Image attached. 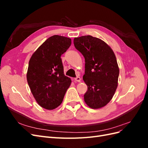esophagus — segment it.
I'll list each match as a JSON object with an SVG mask.
<instances>
[{"label": "esophagus", "instance_id": "34e87169", "mask_svg": "<svg viewBox=\"0 0 148 148\" xmlns=\"http://www.w3.org/2000/svg\"><path fill=\"white\" fill-rule=\"evenodd\" d=\"M74 79H75V82H81V78H80V77H77V78H75Z\"/></svg>", "mask_w": 148, "mask_h": 148}]
</instances>
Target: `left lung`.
<instances>
[{"label": "left lung", "mask_w": 148, "mask_h": 148, "mask_svg": "<svg viewBox=\"0 0 148 148\" xmlns=\"http://www.w3.org/2000/svg\"><path fill=\"white\" fill-rule=\"evenodd\" d=\"M73 44L85 59L83 79L88 91L84 102L91 109L102 108L112 99L118 86L119 68L115 53L106 42L91 36L75 38Z\"/></svg>", "instance_id": "1"}]
</instances>
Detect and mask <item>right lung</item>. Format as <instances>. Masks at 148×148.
<instances>
[{
	"label": "right lung",
	"instance_id": "obj_1",
	"mask_svg": "<svg viewBox=\"0 0 148 148\" xmlns=\"http://www.w3.org/2000/svg\"><path fill=\"white\" fill-rule=\"evenodd\" d=\"M71 39L53 35L31 56L26 78L31 93L44 109L53 110L64 99L71 81L64 73L61 56L69 48Z\"/></svg>",
	"mask_w": 148,
	"mask_h": 148
}]
</instances>
